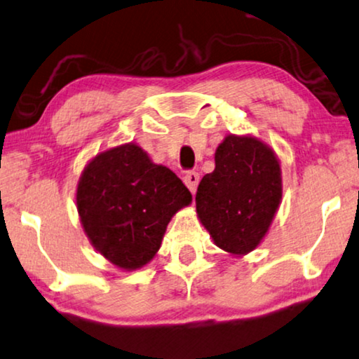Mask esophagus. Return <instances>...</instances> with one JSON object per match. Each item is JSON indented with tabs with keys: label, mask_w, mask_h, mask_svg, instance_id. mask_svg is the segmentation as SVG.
I'll return each mask as SVG.
<instances>
[{
	"label": "esophagus",
	"mask_w": 359,
	"mask_h": 359,
	"mask_svg": "<svg viewBox=\"0 0 359 359\" xmlns=\"http://www.w3.org/2000/svg\"><path fill=\"white\" fill-rule=\"evenodd\" d=\"M184 182H185V185L189 187V190L191 191V194H195L196 185H198V182H200V174L194 172V170H191V172H187L184 177Z\"/></svg>",
	"instance_id": "esophagus-1"
}]
</instances>
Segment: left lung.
<instances>
[{"instance_id": "8db88e82", "label": "left lung", "mask_w": 359, "mask_h": 359, "mask_svg": "<svg viewBox=\"0 0 359 359\" xmlns=\"http://www.w3.org/2000/svg\"><path fill=\"white\" fill-rule=\"evenodd\" d=\"M283 195L280 159L252 135H228L215 153V170L196 190V216L215 244L231 255L259 247Z\"/></svg>"}]
</instances>
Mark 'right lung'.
Instances as JSON below:
<instances>
[{"mask_svg": "<svg viewBox=\"0 0 359 359\" xmlns=\"http://www.w3.org/2000/svg\"><path fill=\"white\" fill-rule=\"evenodd\" d=\"M191 203V194L165 165L136 143L95 154L78 180L81 226L100 255L131 271L158 254L169 221Z\"/></svg>", "mask_w": 359, "mask_h": 359, "instance_id": "obj_1", "label": "right lung"}]
</instances>
